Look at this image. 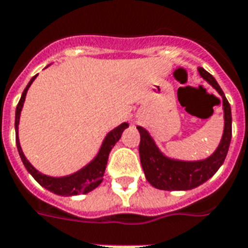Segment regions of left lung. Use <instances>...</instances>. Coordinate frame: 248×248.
<instances>
[{
  "mask_svg": "<svg viewBox=\"0 0 248 248\" xmlns=\"http://www.w3.org/2000/svg\"><path fill=\"white\" fill-rule=\"evenodd\" d=\"M200 77L209 83L221 98L223 109V132L218 146L209 157L197 161H184L166 155L158 148L150 133L144 126H137L141 136L140 159L145 178L154 188L163 191H188L209 180L222 166L232 141V108L215 77L205 69L197 68Z\"/></svg>",
  "mask_w": 248,
  "mask_h": 248,
  "instance_id": "left-lung-1",
  "label": "left lung"
}]
</instances>
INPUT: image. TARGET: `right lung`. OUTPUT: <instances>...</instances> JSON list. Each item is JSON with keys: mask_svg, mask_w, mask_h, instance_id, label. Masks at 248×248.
Listing matches in <instances>:
<instances>
[{"mask_svg": "<svg viewBox=\"0 0 248 248\" xmlns=\"http://www.w3.org/2000/svg\"><path fill=\"white\" fill-rule=\"evenodd\" d=\"M36 77L38 76L31 78L29 85L26 86L16 109V141L20 159L23 162V165L27 169V171L32 175L33 179L36 180L42 187H44L48 191H51V192L56 193V195H60V196H77V195H82V193L91 192L93 189H95L102 183L109 153H111L112 148L115 146V144L120 140L124 129H126L129 126V124L128 123H122L120 125L113 128L112 131H109L106 135V137H104L103 142L100 145L95 157L93 158L87 165H85L82 169H79V170L73 172V174H69L66 176H49V175L43 174L39 170H36L31 165V162L26 158L25 153H23L22 146H20L19 135H18L20 112H22V108H23L26 95H27V91H29L30 86L32 85V82L35 81Z\"/></svg>", "mask_w": 248, "mask_h": 248, "instance_id": "add662e5", "label": "right lung"}]
</instances>
